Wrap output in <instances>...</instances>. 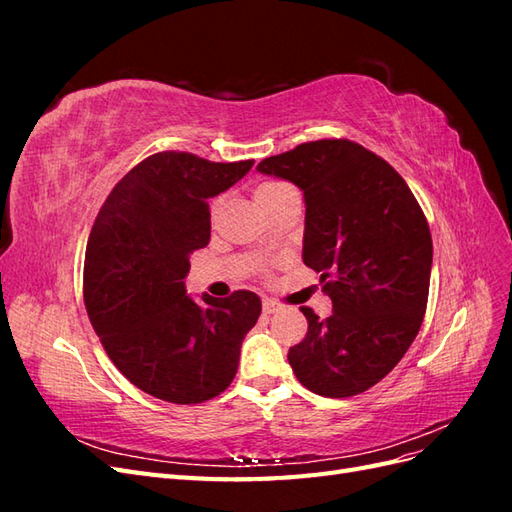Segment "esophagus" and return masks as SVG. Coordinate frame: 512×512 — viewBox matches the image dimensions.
I'll list each match as a JSON object with an SVG mask.
<instances>
[{
    "label": "esophagus",
    "mask_w": 512,
    "mask_h": 512,
    "mask_svg": "<svg viewBox=\"0 0 512 512\" xmlns=\"http://www.w3.org/2000/svg\"><path fill=\"white\" fill-rule=\"evenodd\" d=\"M280 309H282V303H277L273 299H262V312L265 314H275L280 312Z\"/></svg>",
    "instance_id": "1"
}]
</instances>
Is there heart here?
Here are the masks:
<instances>
[{
    "label": "heart",
    "mask_w": 512,
    "mask_h": 512,
    "mask_svg": "<svg viewBox=\"0 0 512 512\" xmlns=\"http://www.w3.org/2000/svg\"><path fill=\"white\" fill-rule=\"evenodd\" d=\"M286 183H277V181H267V183H262V185H258L256 188V203L260 205V203H265V200L269 198V196H273L275 192H280L282 188H284ZM220 209H222V200H215V203L211 205V218H215V215L220 213Z\"/></svg>",
    "instance_id": "b5f03b06"
}]
</instances>
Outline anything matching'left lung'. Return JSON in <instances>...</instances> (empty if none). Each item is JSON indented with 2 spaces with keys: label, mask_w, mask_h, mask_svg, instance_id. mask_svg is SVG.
<instances>
[{
  "label": "left lung",
  "mask_w": 512,
  "mask_h": 512,
  "mask_svg": "<svg viewBox=\"0 0 512 512\" xmlns=\"http://www.w3.org/2000/svg\"><path fill=\"white\" fill-rule=\"evenodd\" d=\"M258 173L303 190V262L333 301L324 320L301 307L307 335L288 363L316 395H359L401 361L423 324L433 258L425 213L389 162L346 138L265 158Z\"/></svg>",
  "instance_id": "obj_1"
}]
</instances>
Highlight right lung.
Listing matches in <instances>:
<instances>
[{
	"label": "right lung",
	"instance_id": "1",
	"mask_svg": "<svg viewBox=\"0 0 512 512\" xmlns=\"http://www.w3.org/2000/svg\"><path fill=\"white\" fill-rule=\"evenodd\" d=\"M252 164L153 153L115 185L91 228L83 273L91 327L123 376L170 404H203L226 391L260 316L250 290L194 301L183 282L190 256L211 237L207 200Z\"/></svg>",
	"mask_w": 512,
	"mask_h": 512
}]
</instances>
